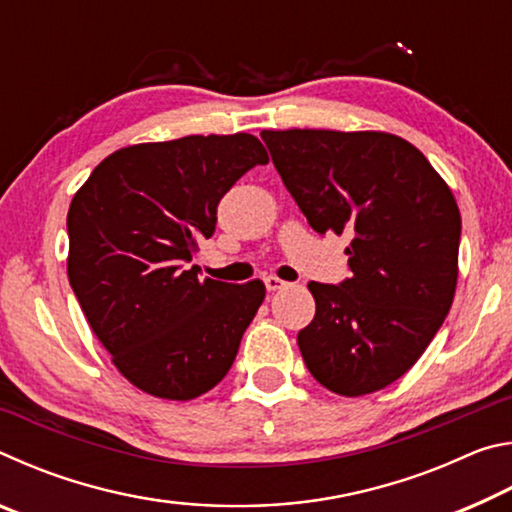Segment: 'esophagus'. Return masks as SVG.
<instances>
[{"label": "esophagus", "mask_w": 512, "mask_h": 512, "mask_svg": "<svg viewBox=\"0 0 512 512\" xmlns=\"http://www.w3.org/2000/svg\"><path fill=\"white\" fill-rule=\"evenodd\" d=\"M264 284H266L268 291H280V289L287 287V282L280 280V277H275V275H266L264 277Z\"/></svg>", "instance_id": "1"}]
</instances>
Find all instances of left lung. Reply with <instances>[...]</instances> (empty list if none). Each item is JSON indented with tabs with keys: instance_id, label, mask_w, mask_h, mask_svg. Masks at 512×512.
<instances>
[{
	"instance_id": "8db88e82",
	"label": "left lung",
	"mask_w": 512,
	"mask_h": 512,
	"mask_svg": "<svg viewBox=\"0 0 512 512\" xmlns=\"http://www.w3.org/2000/svg\"><path fill=\"white\" fill-rule=\"evenodd\" d=\"M284 187L318 235H350L352 275L309 282L298 345L318 384L359 397L400 379L452 307L461 212L429 160L377 131H262Z\"/></svg>"
}]
</instances>
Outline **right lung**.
Masks as SVG:
<instances>
[{"instance_id":"obj_1","label":"right lung","mask_w":512,"mask_h":512,"mask_svg":"<svg viewBox=\"0 0 512 512\" xmlns=\"http://www.w3.org/2000/svg\"><path fill=\"white\" fill-rule=\"evenodd\" d=\"M268 153L255 135H187L108 155L67 212L69 284L133 386L194 400L219 384L264 302L259 280L198 277L216 205Z\"/></svg>"}]
</instances>
